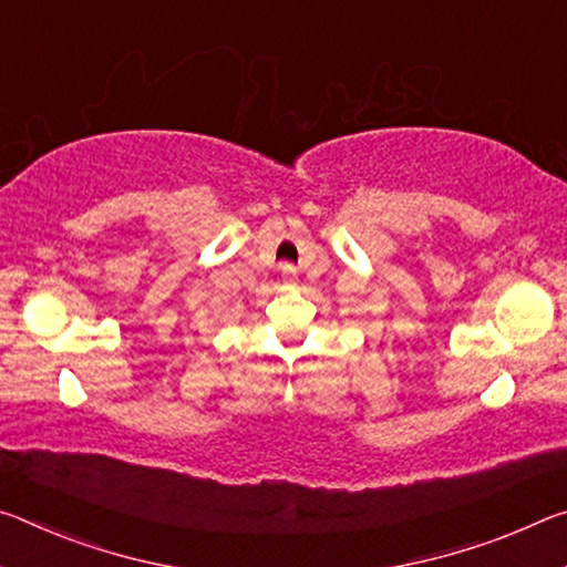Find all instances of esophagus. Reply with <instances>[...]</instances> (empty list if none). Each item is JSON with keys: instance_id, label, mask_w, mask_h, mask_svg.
<instances>
[{"instance_id": "obj_1", "label": "esophagus", "mask_w": 567, "mask_h": 567, "mask_svg": "<svg viewBox=\"0 0 567 567\" xmlns=\"http://www.w3.org/2000/svg\"><path fill=\"white\" fill-rule=\"evenodd\" d=\"M281 276H284V284L286 286H296V281H299V274H296L293 266H284L281 268Z\"/></svg>"}]
</instances>
